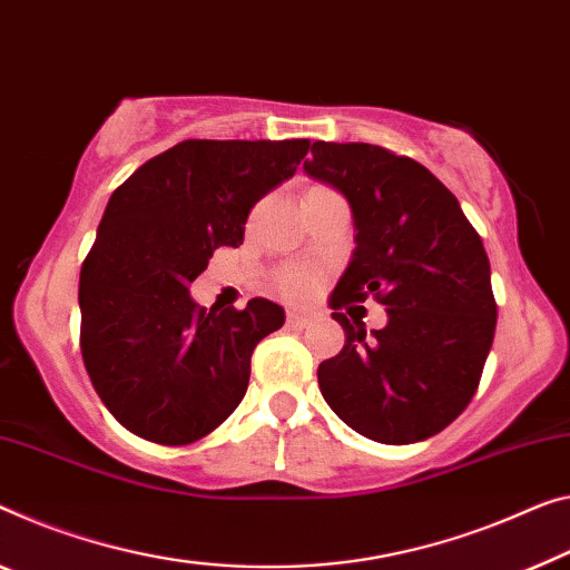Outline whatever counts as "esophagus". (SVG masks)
<instances>
[{"instance_id":"1","label":"esophagus","mask_w":570,"mask_h":570,"mask_svg":"<svg viewBox=\"0 0 570 570\" xmlns=\"http://www.w3.org/2000/svg\"><path fill=\"white\" fill-rule=\"evenodd\" d=\"M315 321H318V313L315 311H297V308L287 311V326H293V328H305Z\"/></svg>"}]
</instances>
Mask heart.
<instances>
[{"label": "heart", "mask_w": 570, "mask_h": 570, "mask_svg": "<svg viewBox=\"0 0 570 570\" xmlns=\"http://www.w3.org/2000/svg\"><path fill=\"white\" fill-rule=\"evenodd\" d=\"M279 287H283L287 295L303 297V295L313 293L315 275L305 273V269H285L283 277H279Z\"/></svg>", "instance_id": "1"}]
</instances>
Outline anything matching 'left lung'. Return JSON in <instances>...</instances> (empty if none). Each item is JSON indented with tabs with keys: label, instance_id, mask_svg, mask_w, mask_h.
<instances>
[{
	"label": "left lung",
	"instance_id": "8db88e82",
	"mask_svg": "<svg viewBox=\"0 0 570 570\" xmlns=\"http://www.w3.org/2000/svg\"><path fill=\"white\" fill-rule=\"evenodd\" d=\"M303 170L348 200L356 232L328 301L346 344L321 362V395L364 438L425 441L474 397L494 341L481 236L431 170L384 147L313 142ZM370 294L389 305V326L366 337L345 314Z\"/></svg>",
	"mask_w": 570,
	"mask_h": 570
}]
</instances>
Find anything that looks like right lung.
Returning <instances> with one entry per match:
<instances>
[{"instance_id":"obj_1","label":"right lung","mask_w":570,"mask_h":570,"mask_svg":"<svg viewBox=\"0 0 570 570\" xmlns=\"http://www.w3.org/2000/svg\"><path fill=\"white\" fill-rule=\"evenodd\" d=\"M311 139H186L114 190L83 259L81 354L127 431L186 445L229 417L252 352L285 323L265 297L200 308L188 285L218 247H239L252 206L293 178Z\"/></svg>"}]
</instances>
